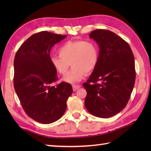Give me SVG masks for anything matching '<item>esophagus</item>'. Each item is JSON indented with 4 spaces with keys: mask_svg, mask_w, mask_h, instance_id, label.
Returning a JSON list of instances; mask_svg holds the SVG:
<instances>
[{
    "mask_svg": "<svg viewBox=\"0 0 151 151\" xmlns=\"http://www.w3.org/2000/svg\"><path fill=\"white\" fill-rule=\"evenodd\" d=\"M80 88H81V86H78V85H73V91H76Z\"/></svg>",
    "mask_w": 151,
    "mask_h": 151,
    "instance_id": "esophagus-1",
    "label": "esophagus"
}]
</instances>
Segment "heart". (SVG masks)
Returning a JSON list of instances; mask_svg holds the SVG:
<instances>
[{
	"mask_svg": "<svg viewBox=\"0 0 151 151\" xmlns=\"http://www.w3.org/2000/svg\"><path fill=\"white\" fill-rule=\"evenodd\" d=\"M58 53L59 56H50V64L58 73L63 75L70 63L72 68L63 78L64 82L70 84L81 81L86 73H91L99 58V48L91 41H67L59 48Z\"/></svg>",
	"mask_w": 151,
	"mask_h": 151,
	"instance_id": "b5f03b06",
	"label": "heart"
}]
</instances>
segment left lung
Segmentation results:
<instances>
[{
  "label": "left lung",
  "mask_w": 151,
  "mask_h": 151,
  "mask_svg": "<svg viewBox=\"0 0 151 151\" xmlns=\"http://www.w3.org/2000/svg\"><path fill=\"white\" fill-rule=\"evenodd\" d=\"M89 37L100 50L97 66L83 84L87 91L85 107L94 116L108 118L129 101L136 80L134 57L128 43L110 30H93Z\"/></svg>",
  "instance_id": "left-lung-1"
}]
</instances>
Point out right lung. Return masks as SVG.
<instances>
[{"label": "right lung", "instance_id": "obj_1", "mask_svg": "<svg viewBox=\"0 0 151 151\" xmlns=\"http://www.w3.org/2000/svg\"><path fill=\"white\" fill-rule=\"evenodd\" d=\"M67 37L42 31L31 36L16 52L14 85L26 114L43 124L58 120L67 109V101L73 93L72 86L57 81L56 71L50 62V52L56 43Z\"/></svg>", "mask_w": 151, "mask_h": 151}]
</instances>
